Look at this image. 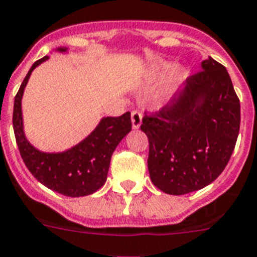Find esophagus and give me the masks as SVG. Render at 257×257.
<instances>
[{
	"mask_svg": "<svg viewBox=\"0 0 257 257\" xmlns=\"http://www.w3.org/2000/svg\"><path fill=\"white\" fill-rule=\"evenodd\" d=\"M131 122H133L134 128H139L142 124V113L138 110L131 111Z\"/></svg>",
	"mask_w": 257,
	"mask_h": 257,
	"instance_id": "1",
	"label": "esophagus"
}]
</instances>
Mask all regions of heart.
I'll use <instances>...</instances> for the list:
<instances>
[{"label": "heart", "mask_w": 257, "mask_h": 257, "mask_svg": "<svg viewBox=\"0 0 257 257\" xmlns=\"http://www.w3.org/2000/svg\"><path fill=\"white\" fill-rule=\"evenodd\" d=\"M167 69H168V64H159L156 67V73H162V72L167 71ZM177 80H180V75H176L173 77V81H177Z\"/></svg>", "instance_id": "b5f03b06"}]
</instances>
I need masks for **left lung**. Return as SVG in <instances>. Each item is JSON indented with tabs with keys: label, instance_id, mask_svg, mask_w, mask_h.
Returning a JSON list of instances; mask_svg holds the SVG:
<instances>
[{
	"label": "left lung",
	"instance_id": "1",
	"mask_svg": "<svg viewBox=\"0 0 257 257\" xmlns=\"http://www.w3.org/2000/svg\"><path fill=\"white\" fill-rule=\"evenodd\" d=\"M141 128L156 188L181 196L211 184L226 168L240 128V101L227 69L209 57L171 105L144 110Z\"/></svg>",
	"mask_w": 257,
	"mask_h": 257
}]
</instances>
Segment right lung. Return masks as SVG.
Returning <instances> with one entry per match:
<instances>
[{
	"instance_id": "obj_1",
	"label": "right lung",
	"mask_w": 257,
	"mask_h": 257,
	"mask_svg": "<svg viewBox=\"0 0 257 257\" xmlns=\"http://www.w3.org/2000/svg\"><path fill=\"white\" fill-rule=\"evenodd\" d=\"M59 51H65V48ZM47 59L44 56L34 63L14 98L13 127L17 146L27 169L48 189L67 197L89 196L105 184L111 155L119 142L130 133L133 127L130 111L119 116L103 118L85 141L68 151L46 154L35 150L23 134L21 99L34 68Z\"/></svg>"
}]
</instances>
